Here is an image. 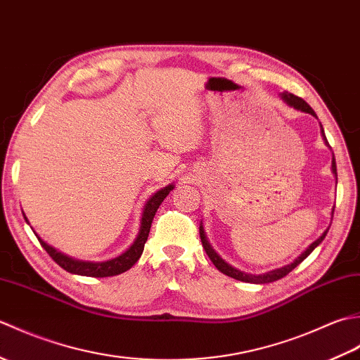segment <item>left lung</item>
Masks as SVG:
<instances>
[{"label":"left lung","mask_w":360,"mask_h":360,"mask_svg":"<svg viewBox=\"0 0 360 360\" xmlns=\"http://www.w3.org/2000/svg\"><path fill=\"white\" fill-rule=\"evenodd\" d=\"M281 98H283V101H285L288 105L294 106L295 110H300V111H303V112H309V114H312V116L317 117V114L314 112V110H312L311 106H309L307 102H304L302 97H297V96H294V94L288 93V91H285V93L281 94ZM320 127H322V125H320ZM322 134H323V139H325V142H326V145H328L326 136H325V131H323V127H322ZM333 173H334L335 176H338V168H335V159H334V158H333ZM328 231H330V229H326V231L322 233V236H320V238H317L314 243H312L309 248H307V250L302 252V255L297 257L290 264H288V266H285V267H280V269H274V271H269V272L259 274V275H252V274L241 272V271H238V269H235V267H232L231 264H227V263L224 262V259L221 258V257L217 254V252L212 249V246L209 244L207 238H205L204 227L200 226V235H201L202 248L205 249V254L209 255V258L212 259V263L215 264L217 269H218L219 272H223V274L229 275V277H232V278H235V280H240V281H246V283H272V281H277V280L283 278V277H285V275H288L290 271H292L294 267H297L298 264H300V263L303 262V259L307 258V257L311 254V252L314 250V249L319 246V244L325 240V236H326Z\"/></svg>","instance_id":"left-lung-1"}]
</instances>
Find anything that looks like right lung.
I'll list each match as a JSON object with an SVG mask.
<instances>
[{
	"mask_svg": "<svg viewBox=\"0 0 360 360\" xmlns=\"http://www.w3.org/2000/svg\"><path fill=\"white\" fill-rule=\"evenodd\" d=\"M174 188L173 184L167 186L164 188H160L159 192H156L153 195L150 200L147 201V204L143 205L142 210V219H141V227H139V233H137L134 243L129 246L124 254H120L119 257L112 258V259H106V262H82V259H75L68 257L62 252H58L57 249H53L49 244H46L40 236L37 235L38 241L43 246V249L48 252L49 257L56 262L60 267H63L65 271L71 272V274H77V275H85V277H112V275H119L122 272H125L128 269L136 264L137 259L141 258L142 252H143V246L145 241L148 238L150 233V227L153 223V218H155L156 212L159 209V205L162 204V201L167 198V195L172 192ZM25 219L27 221V218L25 217Z\"/></svg>",
	"mask_w": 360,
	"mask_h": 360,
	"instance_id": "right-lung-1",
	"label": "right lung"
}]
</instances>
